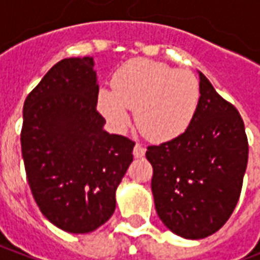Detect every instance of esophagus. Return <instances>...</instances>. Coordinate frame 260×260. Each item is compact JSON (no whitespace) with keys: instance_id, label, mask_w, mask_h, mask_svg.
<instances>
[{"instance_id":"esophagus-1","label":"esophagus","mask_w":260,"mask_h":260,"mask_svg":"<svg viewBox=\"0 0 260 260\" xmlns=\"http://www.w3.org/2000/svg\"><path fill=\"white\" fill-rule=\"evenodd\" d=\"M145 153H146V149L142 146L141 143H136L135 147H134V156L136 158H141L145 156Z\"/></svg>"}]
</instances>
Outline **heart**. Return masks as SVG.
<instances>
[{"label": "heart", "instance_id": "heart-1", "mask_svg": "<svg viewBox=\"0 0 260 260\" xmlns=\"http://www.w3.org/2000/svg\"><path fill=\"white\" fill-rule=\"evenodd\" d=\"M113 89L99 91L100 113L113 128L124 131L131 122L129 110H135L138 128L153 142L184 135L201 97L195 75L145 58L125 62L114 74Z\"/></svg>", "mask_w": 260, "mask_h": 260}]
</instances>
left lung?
Returning a JSON list of instances; mask_svg holds the SVG:
<instances>
[{"instance_id": "obj_1", "label": "left lung", "mask_w": 260, "mask_h": 260, "mask_svg": "<svg viewBox=\"0 0 260 260\" xmlns=\"http://www.w3.org/2000/svg\"><path fill=\"white\" fill-rule=\"evenodd\" d=\"M199 106L177 139L149 146L158 217L174 234L201 240L223 227L240 199L248 138L238 110L199 72Z\"/></svg>"}]
</instances>
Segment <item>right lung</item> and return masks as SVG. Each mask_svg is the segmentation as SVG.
<instances>
[{
  "instance_id": "right-lung-1",
  "label": "right lung",
  "mask_w": 260,
  "mask_h": 260,
  "mask_svg": "<svg viewBox=\"0 0 260 260\" xmlns=\"http://www.w3.org/2000/svg\"><path fill=\"white\" fill-rule=\"evenodd\" d=\"M91 57L65 58L23 104L20 132L26 177L37 206L58 229L86 234L115 210V191L135 142L103 129Z\"/></svg>"
}]
</instances>
